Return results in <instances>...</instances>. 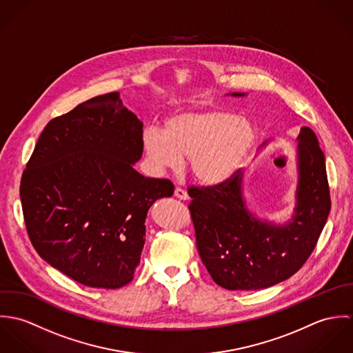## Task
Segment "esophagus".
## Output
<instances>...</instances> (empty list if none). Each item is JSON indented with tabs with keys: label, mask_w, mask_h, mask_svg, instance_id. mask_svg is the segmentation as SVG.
Masks as SVG:
<instances>
[{
	"label": "esophagus",
	"mask_w": 353,
	"mask_h": 353,
	"mask_svg": "<svg viewBox=\"0 0 353 353\" xmlns=\"http://www.w3.org/2000/svg\"><path fill=\"white\" fill-rule=\"evenodd\" d=\"M174 194H175V197H176V199H179V200H183V201H189V200H190V197H189L188 192H186L185 189H182V188H176Z\"/></svg>",
	"instance_id": "esophagus-1"
}]
</instances>
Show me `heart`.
Segmentation results:
<instances>
[{
  "label": "heart",
  "instance_id": "heart-1",
  "mask_svg": "<svg viewBox=\"0 0 353 353\" xmlns=\"http://www.w3.org/2000/svg\"><path fill=\"white\" fill-rule=\"evenodd\" d=\"M255 136L252 122L230 110H189L167 118L163 133L148 130L143 147L153 168L176 170L182 159H189L196 181L219 186L238 172Z\"/></svg>",
  "mask_w": 353,
  "mask_h": 353
}]
</instances>
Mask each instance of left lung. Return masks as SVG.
<instances>
[{
  "mask_svg": "<svg viewBox=\"0 0 353 353\" xmlns=\"http://www.w3.org/2000/svg\"><path fill=\"white\" fill-rule=\"evenodd\" d=\"M296 141V202L284 224L261 220L248 208L241 170L223 185L189 188L197 249L217 285L269 288L294 276L314 250L332 205L325 154L310 128L301 129Z\"/></svg>",
  "mask_w": 353,
  "mask_h": 353,
  "instance_id": "obj_1",
  "label": "left lung"
}]
</instances>
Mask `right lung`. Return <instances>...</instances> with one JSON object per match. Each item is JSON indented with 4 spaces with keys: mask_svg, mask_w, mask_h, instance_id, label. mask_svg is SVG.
Returning a JSON list of instances; mask_svg holds the SVG:
<instances>
[{
    "mask_svg": "<svg viewBox=\"0 0 353 353\" xmlns=\"http://www.w3.org/2000/svg\"><path fill=\"white\" fill-rule=\"evenodd\" d=\"M143 122L111 92L51 119L21 176L20 199L37 252L74 281L115 290L133 280L145 219L171 197L168 179L134 170Z\"/></svg>",
    "mask_w": 353,
    "mask_h": 353,
    "instance_id": "obj_1",
    "label": "right lung"
}]
</instances>
